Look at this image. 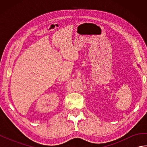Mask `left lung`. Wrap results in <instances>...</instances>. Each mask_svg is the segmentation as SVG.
<instances>
[{
    "instance_id": "obj_1",
    "label": "left lung",
    "mask_w": 147,
    "mask_h": 147,
    "mask_svg": "<svg viewBox=\"0 0 147 147\" xmlns=\"http://www.w3.org/2000/svg\"><path fill=\"white\" fill-rule=\"evenodd\" d=\"M138 65V66H139V65Z\"/></svg>"
}]
</instances>
